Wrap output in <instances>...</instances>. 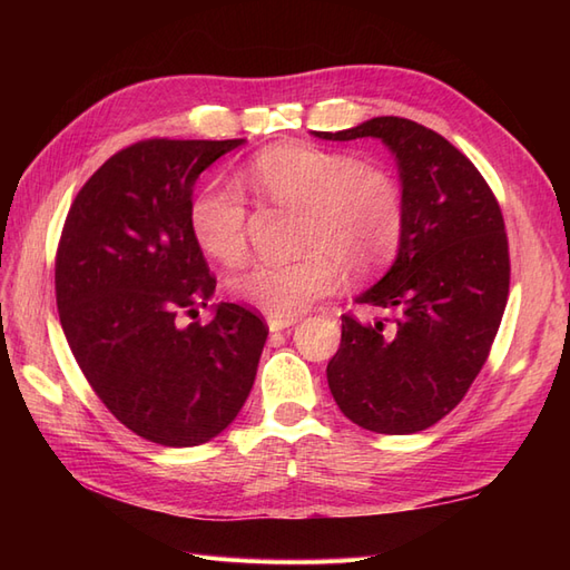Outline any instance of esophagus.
<instances>
[{"mask_svg":"<svg viewBox=\"0 0 570 570\" xmlns=\"http://www.w3.org/2000/svg\"><path fill=\"white\" fill-rule=\"evenodd\" d=\"M294 323H296L294 318H276V316L266 318V325H269L272 333H282V331H286V328H292Z\"/></svg>","mask_w":570,"mask_h":570,"instance_id":"1","label":"esophagus"}]
</instances>
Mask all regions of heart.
<instances>
[{
    "mask_svg": "<svg viewBox=\"0 0 570 570\" xmlns=\"http://www.w3.org/2000/svg\"><path fill=\"white\" fill-rule=\"evenodd\" d=\"M245 184L264 198L304 210L294 262H252L229 278V292L276 318H294L331 294L337 272L365 278L390 262L406 225L404 193L384 168L311 144L262 151ZM190 233L208 257L233 264L247 249V205L233 184L213 180L193 196Z\"/></svg>",
    "mask_w": 570,
    "mask_h": 570,
    "instance_id": "b5f03b06",
    "label": "heart"
}]
</instances>
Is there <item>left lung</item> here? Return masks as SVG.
I'll return each mask as SVG.
<instances>
[{"mask_svg": "<svg viewBox=\"0 0 570 570\" xmlns=\"http://www.w3.org/2000/svg\"><path fill=\"white\" fill-rule=\"evenodd\" d=\"M318 139H382L402 178L406 225L392 269L357 296L382 316H343L328 386L357 426L404 435L441 421L485 365L510 294V245L488 180L465 154L404 117Z\"/></svg>", "mask_w": 570, "mask_h": 570, "instance_id": "left-lung-1", "label": "left lung"}]
</instances>
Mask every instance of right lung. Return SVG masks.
I'll return each instance as SVG.
<instances>
[{
	"label": "right lung",
	"mask_w": 570,
	"mask_h": 570,
	"mask_svg": "<svg viewBox=\"0 0 570 570\" xmlns=\"http://www.w3.org/2000/svg\"><path fill=\"white\" fill-rule=\"evenodd\" d=\"M245 139H147L110 156L72 200L56 252V304L85 380L141 439L190 448L247 402L269 328L217 304L188 210L198 176Z\"/></svg>",
	"instance_id": "right-lung-1"
}]
</instances>
